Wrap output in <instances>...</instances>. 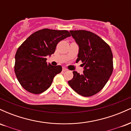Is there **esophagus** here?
I'll list each match as a JSON object with an SVG mask.
<instances>
[{"label": "esophagus", "mask_w": 131, "mask_h": 131, "mask_svg": "<svg viewBox=\"0 0 131 131\" xmlns=\"http://www.w3.org/2000/svg\"><path fill=\"white\" fill-rule=\"evenodd\" d=\"M67 70H67V68H66L65 67H63V69H62V71H67Z\"/></svg>", "instance_id": "obj_1"}]
</instances>
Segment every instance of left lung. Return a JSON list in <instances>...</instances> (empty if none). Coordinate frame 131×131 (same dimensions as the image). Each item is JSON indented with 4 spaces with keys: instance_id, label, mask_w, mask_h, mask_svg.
<instances>
[{
    "instance_id": "left-lung-1",
    "label": "left lung",
    "mask_w": 131,
    "mask_h": 131,
    "mask_svg": "<svg viewBox=\"0 0 131 131\" xmlns=\"http://www.w3.org/2000/svg\"><path fill=\"white\" fill-rule=\"evenodd\" d=\"M79 46L76 62L84 67L83 74L73 71L68 84L78 94L91 97L104 88L113 70L110 47L99 36L85 30L70 31Z\"/></svg>"
}]
</instances>
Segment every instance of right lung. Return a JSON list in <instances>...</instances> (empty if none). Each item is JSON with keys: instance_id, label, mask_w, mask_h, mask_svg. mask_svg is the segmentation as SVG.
I'll return each mask as SVG.
<instances>
[{"instance_id": "add662e5", "label": "right lung", "mask_w": 131, "mask_h": 131, "mask_svg": "<svg viewBox=\"0 0 131 131\" xmlns=\"http://www.w3.org/2000/svg\"><path fill=\"white\" fill-rule=\"evenodd\" d=\"M69 36L67 30L45 28L33 33L19 47L15 54V73L26 91L39 94L50 86L62 67L47 64L46 57L54 53L58 43Z\"/></svg>"}]
</instances>
